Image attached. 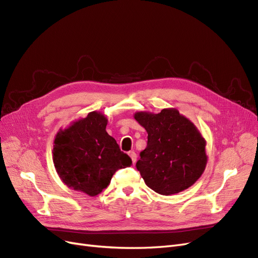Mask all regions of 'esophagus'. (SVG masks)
Segmentation results:
<instances>
[{"label":"esophagus","mask_w":258,"mask_h":258,"mask_svg":"<svg viewBox=\"0 0 258 258\" xmlns=\"http://www.w3.org/2000/svg\"><path fill=\"white\" fill-rule=\"evenodd\" d=\"M129 157L131 158V160H132V162L135 163L136 161H137V154L135 153V152H129Z\"/></svg>","instance_id":"obj_1"}]
</instances>
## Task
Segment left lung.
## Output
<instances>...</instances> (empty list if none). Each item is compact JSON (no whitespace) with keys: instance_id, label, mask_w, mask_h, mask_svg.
I'll return each mask as SVG.
<instances>
[{"instance_id":"left-lung-1","label":"left lung","mask_w":258,"mask_h":258,"mask_svg":"<svg viewBox=\"0 0 258 258\" xmlns=\"http://www.w3.org/2000/svg\"><path fill=\"white\" fill-rule=\"evenodd\" d=\"M135 119L147 131V146L137 168L147 186L162 195L188 189L205 171L206 140L194 123L174 108L158 114L137 112Z\"/></svg>"}]
</instances>
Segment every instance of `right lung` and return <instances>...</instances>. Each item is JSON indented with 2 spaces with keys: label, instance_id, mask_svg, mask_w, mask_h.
Segmentation results:
<instances>
[{
  "label": "right lung",
  "instance_id": "obj_1",
  "mask_svg": "<svg viewBox=\"0 0 258 258\" xmlns=\"http://www.w3.org/2000/svg\"><path fill=\"white\" fill-rule=\"evenodd\" d=\"M108 118L93 111L59 129L53 145V163L68 188L96 197L119 168L132 164L114 138L105 131Z\"/></svg>",
  "mask_w": 258,
  "mask_h": 258
}]
</instances>
